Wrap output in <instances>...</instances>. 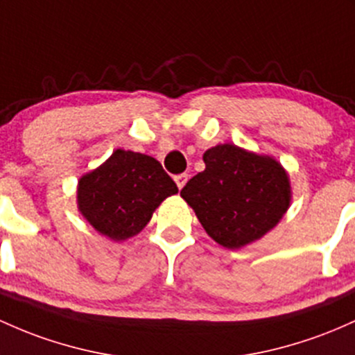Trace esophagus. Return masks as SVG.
Segmentation results:
<instances>
[{"mask_svg":"<svg viewBox=\"0 0 355 355\" xmlns=\"http://www.w3.org/2000/svg\"><path fill=\"white\" fill-rule=\"evenodd\" d=\"M187 180H189V175L187 173H180V175H175V184H177L178 189H184V185L187 184Z\"/></svg>","mask_w":355,"mask_h":355,"instance_id":"obj_1","label":"esophagus"}]
</instances>
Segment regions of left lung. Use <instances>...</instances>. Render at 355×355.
<instances>
[{
  "mask_svg": "<svg viewBox=\"0 0 355 355\" xmlns=\"http://www.w3.org/2000/svg\"><path fill=\"white\" fill-rule=\"evenodd\" d=\"M204 163L205 170L187 182L180 196L220 246L239 249L254 243L290 209V175L270 155L224 143L209 148Z\"/></svg>",
  "mask_w": 355,
  "mask_h": 355,
  "instance_id": "obj_1",
  "label": "left lung"
}]
</instances>
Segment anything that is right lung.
<instances>
[{
  "label": "right lung",
  "instance_id": "add662e5",
  "mask_svg": "<svg viewBox=\"0 0 355 355\" xmlns=\"http://www.w3.org/2000/svg\"><path fill=\"white\" fill-rule=\"evenodd\" d=\"M177 192L158 159L118 148L79 178L77 209L99 234L121 243L141 232L158 205Z\"/></svg>",
  "mask_w": 355,
  "mask_h": 355
}]
</instances>
